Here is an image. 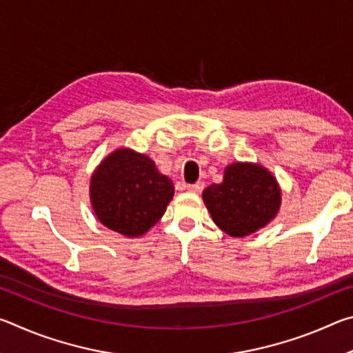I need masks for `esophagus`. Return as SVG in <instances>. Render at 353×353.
Listing matches in <instances>:
<instances>
[{
  "label": "esophagus",
  "mask_w": 353,
  "mask_h": 353,
  "mask_svg": "<svg viewBox=\"0 0 353 353\" xmlns=\"http://www.w3.org/2000/svg\"><path fill=\"white\" fill-rule=\"evenodd\" d=\"M185 188H187L188 191H193V193H201L202 190H204V182H196V183H188L185 185Z\"/></svg>",
  "instance_id": "obj_1"
}]
</instances>
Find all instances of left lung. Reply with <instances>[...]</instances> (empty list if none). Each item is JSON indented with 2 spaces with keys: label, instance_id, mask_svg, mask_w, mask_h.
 <instances>
[{
  "label": "left lung",
  "instance_id": "obj_1",
  "mask_svg": "<svg viewBox=\"0 0 353 353\" xmlns=\"http://www.w3.org/2000/svg\"><path fill=\"white\" fill-rule=\"evenodd\" d=\"M212 218L230 236H246L265 227L280 207V188L270 171L252 163H234L224 181L202 193Z\"/></svg>",
  "mask_w": 353,
  "mask_h": 353
}]
</instances>
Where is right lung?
<instances>
[{
	"instance_id": "add662e5",
	"label": "right lung",
	"mask_w": 353,
	"mask_h": 353,
	"mask_svg": "<svg viewBox=\"0 0 353 353\" xmlns=\"http://www.w3.org/2000/svg\"><path fill=\"white\" fill-rule=\"evenodd\" d=\"M174 194L171 179L160 174L145 154L118 149L98 166L90 198L98 219L110 230L140 236L163 216Z\"/></svg>"
}]
</instances>
